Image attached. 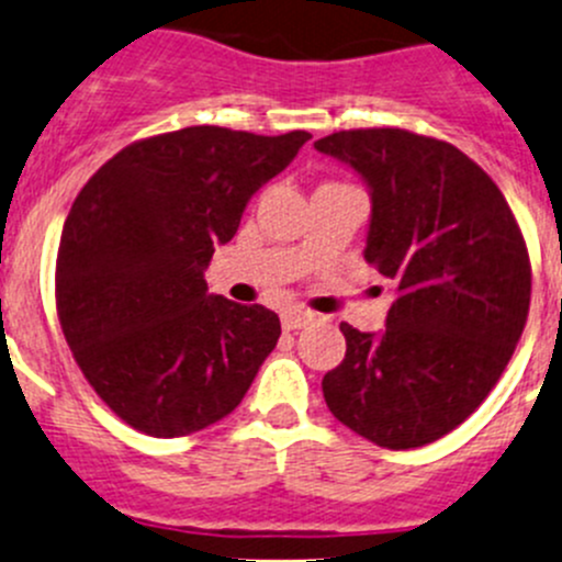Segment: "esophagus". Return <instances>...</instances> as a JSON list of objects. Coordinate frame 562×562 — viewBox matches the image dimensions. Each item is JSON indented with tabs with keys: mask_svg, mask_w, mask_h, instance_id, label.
Listing matches in <instances>:
<instances>
[{
	"mask_svg": "<svg viewBox=\"0 0 562 562\" xmlns=\"http://www.w3.org/2000/svg\"><path fill=\"white\" fill-rule=\"evenodd\" d=\"M311 319H314V314H311V311H303V308H289L281 314L283 330H300V327L308 325Z\"/></svg>",
	"mask_w": 562,
	"mask_h": 562,
	"instance_id": "obj_1",
	"label": "esophagus"
}]
</instances>
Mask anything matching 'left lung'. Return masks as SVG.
<instances>
[{
  "mask_svg": "<svg viewBox=\"0 0 562 562\" xmlns=\"http://www.w3.org/2000/svg\"><path fill=\"white\" fill-rule=\"evenodd\" d=\"M371 196L363 259L396 286L385 330L344 322L322 380L330 413L391 451L429 446L497 385L530 308L525 237L492 177L453 144L398 127L314 142Z\"/></svg>",
  "mask_w": 562,
  "mask_h": 562,
  "instance_id": "1",
  "label": "left lung"
}]
</instances>
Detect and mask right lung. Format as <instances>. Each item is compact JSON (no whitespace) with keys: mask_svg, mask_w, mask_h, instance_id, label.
I'll return each mask as SVG.
<instances>
[{"mask_svg":"<svg viewBox=\"0 0 562 562\" xmlns=\"http://www.w3.org/2000/svg\"><path fill=\"white\" fill-rule=\"evenodd\" d=\"M308 138L182 127L116 153L76 196L57 254L59 325L94 393L133 429H207L276 349L279 314L210 294L204 270Z\"/></svg>","mask_w":562,"mask_h":562,"instance_id":"right-lung-1","label":"right lung"}]
</instances>
